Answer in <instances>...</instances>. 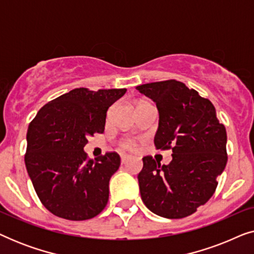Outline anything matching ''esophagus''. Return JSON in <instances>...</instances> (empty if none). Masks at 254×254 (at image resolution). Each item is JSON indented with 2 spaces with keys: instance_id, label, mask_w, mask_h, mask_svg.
Returning a JSON list of instances; mask_svg holds the SVG:
<instances>
[{
  "instance_id": "1",
  "label": "esophagus",
  "mask_w": 254,
  "mask_h": 254,
  "mask_svg": "<svg viewBox=\"0 0 254 254\" xmlns=\"http://www.w3.org/2000/svg\"><path fill=\"white\" fill-rule=\"evenodd\" d=\"M129 159H130V156L121 155V163H123V164H125V163H127L128 161H129Z\"/></svg>"
}]
</instances>
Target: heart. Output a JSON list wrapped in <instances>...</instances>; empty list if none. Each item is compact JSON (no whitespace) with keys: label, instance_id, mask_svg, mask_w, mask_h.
<instances>
[{"label":"heart","instance_id":"b5f03b06","mask_svg":"<svg viewBox=\"0 0 254 254\" xmlns=\"http://www.w3.org/2000/svg\"><path fill=\"white\" fill-rule=\"evenodd\" d=\"M123 148H126V149H131L133 148V142H130V141H125L123 144Z\"/></svg>","mask_w":254,"mask_h":254}]
</instances>
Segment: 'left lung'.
I'll return each instance as SVG.
<instances>
[{
  "instance_id": "left-lung-1",
  "label": "left lung",
  "mask_w": 254,
  "mask_h": 254,
  "mask_svg": "<svg viewBox=\"0 0 254 254\" xmlns=\"http://www.w3.org/2000/svg\"><path fill=\"white\" fill-rule=\"evenodd\" d=\"M154 100L159 113L157 149H172L168 165L142 158L138 186L149 210L165 218L195 213L213 196L227 165V130L209 99L176 79L136 86Z\"/></svg>"
}]
</instances>
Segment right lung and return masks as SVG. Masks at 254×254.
<instances>
[{"mask_svg":"<svg viewBox=\"0 0 254 254\" xmlns=\"http://www.w3.org/2000/svg\"><path fill=\"white\" fill-rule=\"evenodd\" d=\"M126 91L74 89L41 107L29 125L27 173L41 203L55 216L89 220L107 204L120 156L106 152L93 161L84 147L89 136L103 133L107 110Z\"/></svg>","mask_w":254,"mask_h":254,"instance_id":"1","label":"right lung"}]
</instances>
